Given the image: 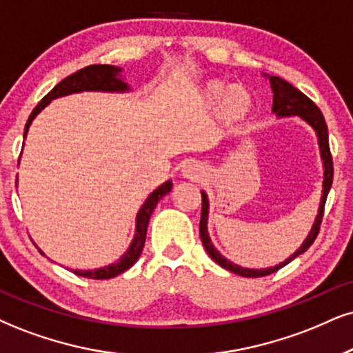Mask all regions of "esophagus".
Instances as JSON below:
<instances>
[{"label":"esophagus","instance_id":"34e87169","mask_svg":"<svg viewBox=\"0 0 353 353\" xmlns=\"http://www.w3.org/2000/svg\"><path fill=\"white\" fill-rule=\"evenodd\" d=\"M183 173H185V176L193 178V180H198V178L203 176L204 172H203V168L199 167V165H196L194 162H191L188 165H185Z\"/></svg>","mask_w":353,"mask_h":353}]
</instances>
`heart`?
Returning <instances> with one entry per match:
<instances>
[{
	"mask_svg": "<svg viewBox=\"0 0 353 353\" xmlns=\"http://www.w3.org/2000/svg\"><path fill=\"white\" fill-rule=\"evenodd\" d=\"M201 97L208 104H217V121L225 128L243 124L252 111V98L241 86H229L223 80H210L204 83Z\"/></svg>",
	"mask_w": 353,
	"mask_h": 353,
	"instance_id": "heart-1",
	"label": "heart"
}]
</instances>
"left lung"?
<instances>
[{
  "instance_id": "obj_1",
  "label": "left lung",
  "mask_w": 353,
  "mask_h": 353,
  "mask_svg": "<svg viewBox=\"0 0 353 353\" xmlns=\"http://www.w3.org/2000/svg\"><path fill=\"white\" fill-rule=\"evenodd\" d=\"M270 83H272V90H273V111L276 112L278 116H301L306 123H310L314 130L317 132V137H319V145H321V155H323L324 160V190H323V199H321V206H319V214L316 217V223L312 225L311 234L307 236L306 241L303 242V245L294 252L293 255L290 256L288 260L276 265L273 268H265V270H250V268H242L239 265L229 262L225 260L223 255L219 254L214 249V245L211 243V239L208 236V229H206V223H208V198L206 194L201 191V221H199V236H201V242L206 249L208 254L217 265L229 270V272L236 273V275L241 276H247V278H256V276H267L272 275L280 270L285 265H288L291 260L296 259L298 255H301L306 252L310 247L312 245V242L316 241L317 234H319L321 229V223H323L324 217V206H325V199H327L329 190L332 186V178H334V163H332V154H330V147H329V132H327V124H325V119L321 112L319 108L316 106L314 101H311L306 94L301 93L298 88H294L293 85L288 83L286 80H283L280 77H270Z\"/></svg>"
}]
</instances>
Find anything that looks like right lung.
Returning <instances> with one entry per match:
<instances>
[{
  "label": "right lung",
  "mask_w": 353,
  "mask_h": 353,
  "mask_svg": "<svg viewBox=\"0 0 353 353\" xmlns=\"http://www.w3.org/2000/svg\"><path fill=\"white\" fill-rule=\"evenodd\" d=\"M121 68L112 67V65H90V67L81 68L75 73H72L70 77L63 78L59 85L54 86L49 93L43 97L34 111L30 112L28 123H26L24 136L28 134V129L32 119L42 108H46L49 104L50 99L65 97V94L70 93H78V91L85 90H94V91H124L128 90V83H124L123 78L119 75ZM172 191V183L167 181L160 188H157L154 193L147 198V201L143 203L137 214V224H136V236H134V241L130 243L129 250L123 255V259H119V262L110 265L106 268L99 270H86V272H81V270H73V273L78 276L91 278V280H108V278H114L121 273L125 272V270L132 267L134 263L137 262V259L141 256V252L143 249V243H145V236H147V225H149V219L152 211L155 210L157 203L162 199L165 194Z\"/></svg>",
  "instance_id": "1"
}]
</instances>
